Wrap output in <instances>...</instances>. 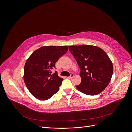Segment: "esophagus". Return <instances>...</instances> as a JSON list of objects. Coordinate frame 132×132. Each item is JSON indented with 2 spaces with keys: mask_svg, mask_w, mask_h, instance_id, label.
Segmentation results:
<instances>
[{
  "mask_svg": "<svg viewBox=\"0 0 132 132\" xmlns=\"http://www.w3.org/2000/svg\"><path fill=\"white\" fill-rule=\"evenodd\" d=\"M74 76H75V75H74L73 74H71V76H70V77H68V79H72L73 77Z\"/></svg>",
  "mask_w": 132,
  "mask_h": 132,
  "instance_id": "1",
  "label": "esophagus"
}]
</instances>
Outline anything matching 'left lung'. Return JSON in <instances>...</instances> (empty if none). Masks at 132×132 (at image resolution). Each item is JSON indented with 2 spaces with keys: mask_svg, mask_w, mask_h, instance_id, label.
I'll return each instance as SVG.
<instances>
[{
  "mask_svg": "<svg viewBox=\"0 0 132 132\" xmlns=\"http://www.w3.org/2000/svg\"><path fill=\"white\" fill-rule=\"evenodd\" d=\"M80 67L81 83L76 86L89 95L98 94L109 84L113 72L112 62L106 52L95 46H69Z\"/></svg>",
  "mask_w": 132,
  "mask_h": 132,
  "instance_id": "1",
  "label": "left lung"
}]
</instances>
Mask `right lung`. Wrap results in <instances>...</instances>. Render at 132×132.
Segmentation results:
<instances>
[{
	"instance_id": "1",
	"label": "right lung",
	"mask_w": 132,
	"mask_h": 132,
	"mask_svg": "<svg viewBox=\"0 0 132 132\" xmlns=\"http://www.w3.org/2000/svg\"><path fill=\"white\" fill-rule=\"evenodd\" d=\"M67 46H44L28 57L24 67L23 80L30 93L38 100L51 98L59 90L63 79L51 70L56 62L67 52Z\"/></svg>"
}]
</instances>
